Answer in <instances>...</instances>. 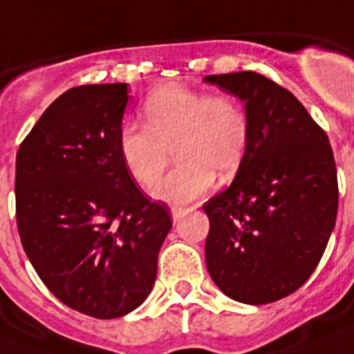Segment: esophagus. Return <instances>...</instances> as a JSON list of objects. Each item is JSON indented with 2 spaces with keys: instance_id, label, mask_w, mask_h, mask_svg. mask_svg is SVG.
<instances>
[{
  "instance_id": "1",
  "label": "esophagus",
  "mask_w": 354,
  "mask_h": 354,
  "mask_svg": "<svg viewBox=\"0 0 354 354\" xmlns=\"http://www.w3.org/2000/svg\"><path fill=\"white\" fill-rule=\"evenodd\" d=\"M194 208H186V206H174L171 208V217H174V221H180L183 217L188 216Z\"/></svg>"
}]
</instances>
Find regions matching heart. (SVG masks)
Masks as SVG:
<instances>
[{"label": "heart", "mask_w": 354, "mask_h": 354, "mask_svg": "<svg viewBox=\"0 0 354 354\" xmlns=\"http://www.w3.org/2000/svg\"><path fill=\"white\" fill-rule=\"evenodd\" d=\"M142 113L146 128L124 124L118 153L129 177L148 190L157 185L174 151L179 166L155 190L159 199H199L214 186L216 171L228 177L247 153L250 120L241 102L230 95L166 84L149 93Z\"/></svg>", "instance_id": "b5f03b06"}]
</instances>
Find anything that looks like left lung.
I'll list each match as a JSON object with an SVG mask.
<instances>
[{"mask_svg": "<svg viewBox=\"0 0 354 354\" xmlns=\"http://www.w3.org/2000/svg\"><path fill=\"white\" fill-rule=\"evenodd\" d=\"M245 104L250 138L232 185L203 205L206 267L228 298L272 304L315 272L335 228L329 138L292 93L252 71L205 76Z\"/></svg>", "mask_w": 354, "mask_h": 354, "instance_id": "obj_1", "label": "left lung"}]
</instances>
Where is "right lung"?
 <instances>
[{"label": "right lung", "mask_w": 354, "mask_h": 354, "mask_svg": "<svg viewBox=\"0 0 354 354\" xmlns=\"http://www.w3.org/2000/svg\"><path fill=\"white\" fill-rule=\"evenodd\" d=\"M128 84L73 87L16 155V219L45 287L82 315L111 320L151 292L171 228L168 205L138 190L118 153Z\"/></svg>", "instance_id": "right-lung-1"}]
</instances>
